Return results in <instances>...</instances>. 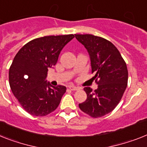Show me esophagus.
I'll list each match as a JSON object with an SVG mask.
<instances>
[{"instance_id":"34e87169","label":"esophagus","mask_w":147,"mask_h":147,"mask_svg":"<svg viewBox=\"0 0 147 147\" xmlns=\"http://www.w3.org/2000/svg\"><path fill=\"white\" fill-rule=\"evenodd\" d=\"M68 88L72 91H77L79 89L78 87H76L74 86H68Z\"/></svg>"}]
</instances>
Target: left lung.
<instances>
[{
    "label": "left lung",
    "instance_id": "8db88e82",
    "mask_svg": "<svg viewBox=\"0 0 147 147\" xmlns=\"http://www.w3.org/2000/svg\"><path fill=\"white\" fill-rule=\"evenodd\" d=\"M88 51L93 80L98 88L85 87L87 99L79 107L82 112L98 118L114 110L128 84V69L122 55L111 42L92 34H75Z\"/></svg>",
    "mask_w": 147,
    "mask_h": 147
}]
</instances>
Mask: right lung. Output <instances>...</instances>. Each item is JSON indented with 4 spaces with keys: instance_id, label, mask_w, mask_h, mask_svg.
<instances>
[{
    "instance_id": "1",
    "label": "right lung",
    "mask_w": 147,
    "mask_h": 147,
    "mask_svg": "<svg viewBox=\"0 0 147 147\" xmlns=\"http://www.w3.org/2000/svg\"><path fill=\"white\" fill-rule=\"evenodd\" d=\"M74 37L73 34L39 37L26 43L16 55L9 67V86L19 104L31 115L47 116L60 104L66 87L51 86L47 80V72Z\"/></svg>"
}]
</instances>
